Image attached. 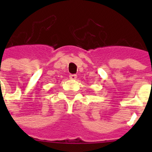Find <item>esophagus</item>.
<instances>
[{
  "instance_id": "34e87169",
  "label": "esophagus",
  "mask_w": 152,
  "mask_h": 152,
  "mask_svg": "<svg viewBox=\"0 0 152 152\" xmlns=\"http://www.w3.org/2000/svg\"><path fill=\"white\" fill-rule=\"evenodd\" d=\"M69 78L71 80H76L77 79V75H69Z\"/></svg>"
}]
</instances>
